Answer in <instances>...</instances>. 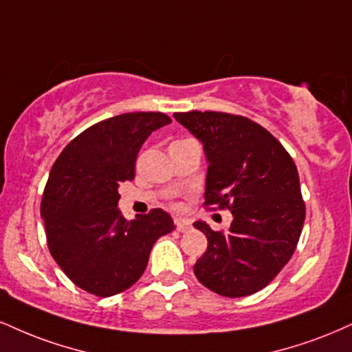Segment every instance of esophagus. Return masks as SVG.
<instances>
[{"label": "esophagus", "instance_id": "esophagus-1", "mask_svg": "<svg viewBox=\"0 0 352 352\" xmlns=\"http://www.w3.org/2000/svg\"><path fill=\"white\" fill-rule=\"evenodd\" d=\"M175 230L180 231V232H187L192 230V224L187 219H182V218H177L175 219Z\"/></svg>", "mask_w": 352, "mask_h": 352}]
</instances>
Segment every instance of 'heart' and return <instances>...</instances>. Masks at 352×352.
I'll return each mask as SVG.
<instances>
[{
  "mask_svg": "<svg viewBox=\"0 0 352 352\" xmlns=\"http://www.w3.org/2000/svg\"><path fill=\"white\" fill-rule=\"evenodd\" d=\"M175 206H177V208H179V205H177V203H175Z\"/></svg>",
  "mask_w": 352,
  "mask_h": 352,
  "instance_id": "obj_1",
  "label": "heart"
}]
</instances>
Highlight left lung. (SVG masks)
Wrapping results in <instances>:
<instances>
[{
	"mask_svg": "<svg viewBox=\"0 0 352 352\" xmlns=\"http://www.w3.org/2000/svg\"><path fill=\"white\" fill-rule=\"evenodd\" d=\"M208 159L203 206L230 210V231L197 221L208 248L193 272L206 289L238 298L269 285L297 249L305 201L294 159L267 129L239 114L173 113Z\"/></svg>",
	"mask_w": 352,
	"mask_h": 352,
	"instance_id": "obj_1",
	"label": "left lung"
}]
</instances>
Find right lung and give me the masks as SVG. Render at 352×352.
Returning <instances> with one entry per match:
<instances>
[{"mask_svg":"<svg viewBox=\"0 0 352 352\" xmlns=\"http://www.w3.org/2000/svg\"><path fill=\"white\" fill-rule=\"evenodd\" d=\"M168 122L160 111L108 118L72 139L52 165L41 201L49 251L88 294L128 290L146 270L155 241L173 230L160 208L131 221L118 210V187L134 179L139 149Z\"/></svg>","mask_w":352,"mask_h":352,"instance_id":"add662e5","label":"right lung"}]
</instances>
